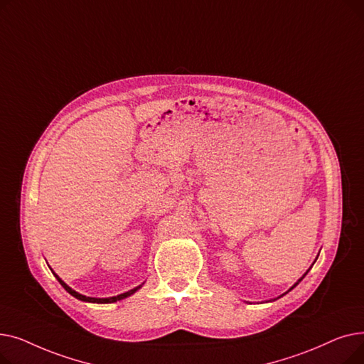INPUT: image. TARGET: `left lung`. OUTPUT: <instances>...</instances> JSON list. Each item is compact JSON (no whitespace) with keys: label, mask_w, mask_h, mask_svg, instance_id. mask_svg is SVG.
I'll list each match as a JSON object with an SVG mask.
<instances>
[{"label":"left lung","mask_w":364,"mask_h":364,"mask_svg":"<svg viewBox=\"0 0 364 364\" xmlns=\"http://www.w3.org/2000/svg\"><path fill=\"white\" fill-rule=\"evenodd\" d=\"M317 258H318V257H317ZM317 258H316V259H317ZM316 259H314V262H316ZM314 262H313V264H311V267H313V265H314ZM311 267H310V269H309V270H307V272H305V273H304V274H302V277H299V279H298V280H296V283H294V286H291V288H289V291H288V292H291V291H292V289H294V288H295V286H296V284H298V283H299V282H301V280H302V279H304V277H305V276H307V273H309V272H310V270H311ZM288 292H284V294H283V295H286V294H288ZM283 295H280V296H279V298H282V296H283Z\"/></svg>","instance_id":"obj_1"}]
</instances>
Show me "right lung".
I'll list each match as a JSON object with an SVG mask.
<instances>
[{"mask_svg": "<svg viewBox=\"0 0 364 364\" xmlns=\"http://www.w3.org/2000/svg\"><path fill=\"white\" fill-rule=\"evenodd\" d=\"M51 270V269H50ZM53 272V270H51ZM53 274L55 276V279L59 280V283L63 286V288L72 295V296H75L76 299H80V301H84V302H92V304H112V302H117V301H121V299H125V298H128V296H131L132 294H136L141 286L144 284V283H141V284H139V286H136V288L134 289H131V291H128V292H124V294H119V295H117V296H109V298H92V296H85V295H82V294H80V292H76V291H73L70 286H68L59 276H57L54 272H53Z\"/></svg>", "mask_w": 364, "mask_h": 364, "instance_id": "add662e5", "label": "right lung"}]
</instances>
